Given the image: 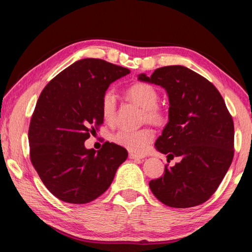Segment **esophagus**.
Segmentation results:
<instances>
[{"instance_id":"esophagus-1","label":"esophagus","mask_w":252,"mask_h":252,"mask_svg":"<svg viewBox=\"0 0 252 252\" xmlns=\"http://www.w3.org/2000/svg\"><path fill=\"white\" fill-rule=\"evenodd\" d=\"M129 158H130V159H143L144 156H140V155L130 153V154H129Z\"/></svg>"}]
</instances>
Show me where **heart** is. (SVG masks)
Here are the masks:
<instances>
[{"instance_id":"1","label":"heart","mask_w":252,"mask_h":252,"mask_svg":"<svg viewBox=\"0 0 252 252\" xmlns=\"http://www.w3.org/2000/svg\"><path fill=\"white\" fill-rule=\"evenodd\" d=\"M126 94L130 99L140 105L145 110V120L161 125L165 120L163 110L158 106L159 94L153 85L148 83L138 82L131 85L127 89ZM117 114V99L116 95L111 90L106 91L101 98V115L104 120L108 123H112L116 119ZM155 133L148 127L140 130H126L122 129L118 131L114 141L119 146L126 148L127 151L133 153L145 152L147 146L154 141Z\"/></svg>"}]
</instances>
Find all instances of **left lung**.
Instances as JSON below:
<instances>
[{"label":"left lung","instance_id":"obj_1","mask_svg":"<svg viewBox=\"0 0 252 252\" xmlns=\"http://www.w3.org/2000/svg\"><path fill=\"white\" fill-rule=\"evenodd\" d=\"M138 80L167 91L169 122L155 146L169 159L181 158L149 182L153 194L172 208L201 205L215 194L233 161L234 122L225 101L210 81L184 66L158 68Z\"/></svg>","mask_w":252,"mask_h":252}]
</instances>
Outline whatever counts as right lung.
<instances>
[{
  "label": "right lung",
  "mask_w": 252,
  "mask_h": 252,
  "mask_svg": "<svg viewBox=\"0 0 252 252\" xmlns=\"http://www.w3.org/2000/svg\"><path fill=\"white\" fill-rule=\"evenodd\" d=\"M127 68L84 58L51 80L37 99L29 126L30 159L53 195L88 203L108 189L127 152L106 142L96 153L84 142L103 123L101 98Z\"/></svg>",
  "instance_id": "add662e5"
}]
</instances>
